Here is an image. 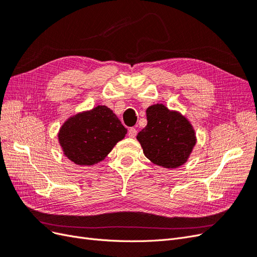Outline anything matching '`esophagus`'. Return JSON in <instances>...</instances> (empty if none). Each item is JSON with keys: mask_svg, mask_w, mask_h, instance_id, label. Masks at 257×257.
<instances>
[{"mask_svg": "<svg viewBox=\"0 0 257 257\" xmlns=\"http://www.w3.org/2000/svg\"><path fill=\"white\" fill-rule=\"evenodd\" d=\"M136 135H137V130L135 127H131L128 130V136L131 138H134V137H136Z\"/></svg>", "mask_w": 257, "mask_h": 257, "instance_id": "esophagus-1", "label": "esophagus"}]
</instances>
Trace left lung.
Wrapping results in <instances>:
<instances>
[{
  "instance_id": "left-lung-1",
  "label": "left lung",
  "mask_w": 257,
  "mask_h": 257,
  "mask_svg": "<svg viewBox=\"0 0 257 257\" xmlns=\"http://www.w3.org/2000/svg\"><path fill=\"white\" fill-rule=\"evenodd\" d=\"M147 120V126L137 135L146 157L165 168L183 165L196 144L189 121L162 104L148 108Z\"/></svg>"
}]
</instances>
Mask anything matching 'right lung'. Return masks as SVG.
<instances>
[{
  "label": "right lung",
  "mask_w": 257,
  "mask_h": 257,
  "mask_svg": "<svg viewBox=\"0 0 257 257\" xmlns=\"http://www.w3.org/2000/svg\"><path fill=\"white\" fill-rule=\"evenodd\" d=\"M127 130L106 106L76 114L59 133V142L66 157L77 165H93L103 161Z\"/></svg>",
  "instance_id": "obj_1"
}]
</instances>
